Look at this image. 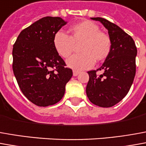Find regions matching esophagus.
Segmentation results:
<instances>
[{
    "label": "esophagus",
    "mask_w": 146,
    "mask_h": 146,
    "mask_svg": "<svg viewBox=\"0 0 146 146\" xmlns=\"http://www.w3.org/2000/svg\"><path fill=\"white\" fill-rule=\"evenodd\" d=\"M79 71H73V75H74V76H77V75H79Z\"/></svg>",
    "instance_id": "obj_1"
}]
</instances>
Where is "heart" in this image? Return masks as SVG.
<instances>
[{"instance_id":"obj_1","label":"heart","mask_w":146,"mask_h":146,"mask_svg":"<svg viewBox=\"0 0 146 146\" xmlns=\"http://www.w3.org/2000/svg\"><path fill=\"white\" fill-rule=\"evenodd\" d=\"M69 36L57 32L53 38V46L57 54L67 58L74 51V44L82 42L80 54L71 56L67 60V66L75 71H82L93 67L95 60L102 61L111 51L110 36L100 31L98 25L90 21H83L72 25L68 30Z\"/></svg>"}]
</instances>
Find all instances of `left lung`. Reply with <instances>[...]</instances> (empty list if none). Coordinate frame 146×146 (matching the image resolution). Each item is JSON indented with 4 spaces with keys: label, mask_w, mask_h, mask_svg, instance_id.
I'll return each instance as SVG.
<instances>
[{
    "label": "left lung",
    "mask_w": 146,
    "mask_h": 146,
    "mask_svg": "<svg viewBox=\"0 0 146 146\" xmlns=\"http://www.w3.org/2000/svg\"><path fill=\"white\" fill-rule=\"evenodd\" d=\"M101 22L108 31L111 40V51L97 71H88L89 81L86 95L93 104L101 107H111L125 97L132 86L136 73L137 48L130 36L121 28L101 17H91Z\"/></svg>",
    "instance_id": "1"
}]
</instances>
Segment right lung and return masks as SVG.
<instances>
[{
	"label": "right lung",
	"mask_w": 146,
	"mask_h": 146,
	"mask_svg": "<svg viewBox=\"0 0 146 146\" xmlns=\"http://www.w3.org/2000/svg\"><path fill=\"white\" fill-rule=\"evenodd\" d=\"M67 21L46 17L18 36L13 49V70L22 93L38 106L60 102L73 75L53 46L54 36Z\"/></svg>",
	"instance_id": "1"
}]
</instances>
